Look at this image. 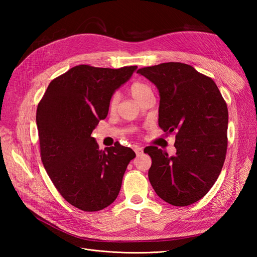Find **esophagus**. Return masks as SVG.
<instances>
[{
  "label": "esophagus",
  "instance_id": "esophagus-1",
  "mask_svg": "<svg viewBox=\"0 0 257 257\" xmlns=\"http://www.w3.org/2000/svg\"><path fill=\"white\" fill-rule=\"evenodd\" d=\"M134 151H135V153L137 154V155H141L143 152H144V149L142 147H139V146H135L134 147Z\"/></svg>",
  "mask_w": 257,
  "mask_h": 257
}]
</instances>
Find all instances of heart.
<instances>
[{"label": "heart", "mask_w": 257, "mask_h": 257, "mask_svg": "<svg viewBox=\"0 0 257 257\" xmlns=\"http://www.w3.org/2000/svg\"><path fill=\"white\" fill-rule=\"evenodd\" d=\"M130 92L132 96H133L136 100H141L146 94L151 92V89L149 88V85H147L144 82L141 81H136L134 83H132V85L130 87ZM118 100H119V96L114 94L111 96L110 100H109V105H108V108H109L110 111H114L116 105H118Z\"/></svg>", "instance_id": "obj_1"}]
</instances>
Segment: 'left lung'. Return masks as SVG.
<instances>
[{"mask_svg":"<svg viewBox=\"0 0 257 257\" xmlns=\"http://www.w3.org/2000/svg\"><path fill=\"white\" fill-rule=\"evenodd\" d=\"M160 93L159 125L176 134V154L158 147L144 150L152 159L148 173L155 193L184 207L203 198L220 176L227 150V105L215 82L191 65L168 62L139 68Z\"/></svg>","mask_w":257,"mask_h":257,"instance_id":"left-lung-1","label":"left lung"}]
</instances>
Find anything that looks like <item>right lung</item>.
I'll list each match as a JSON object with an SVG mask.
<instances>
[{
    "mask_svg": "<svg viewBox=\"0 0 257 257\" xmlns=\"http://www.w3.org/2000/svg\"><path fill=\"white\" fill-rule=\"evenodd\" d=\"M137 66L118 69L78 65L54 78L36 111L43 165L67 203L83 211L112 204L136 154L118 142L98 149L91 136L108 114L109 100Z\"/></svg>",
    "mask_w": 257,
    "mask_h": 257,
    "instance_id": "add662e5",
    "label": "right lung"
}]
</instances>
